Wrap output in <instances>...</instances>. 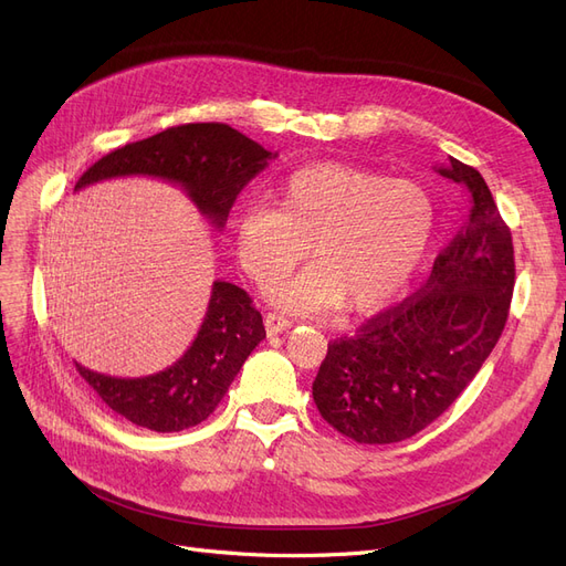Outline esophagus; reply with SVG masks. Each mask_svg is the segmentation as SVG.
<instances>
[{"mask_svg":"<svg viewBox=\"0 0 566 566\" xmlns=\"http://www.w3.org/2000/svg\"><path fill=\"white\" fill-rule=\"evenodd\" d=\"M264 325H266L269 335H279L292 325V321L285 314H279V311H271V314H266V318H264Z\"/></svg>","mask_w":566,"mask_h":566,"instance_id":"esophagus-1","label":"esophagus"}]
</instances>
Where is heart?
Here are the masks:
<instances>
[{
    "mask_svg": "<svg viewBox=\"0 0 566 566\" xmlns=\"http://www.w3.org/2000/svg\"><path fill=\"white\" fill-rule=\"evenodd\" d=\"M438 227L431 193L412 180L346 164L290 172L276 208L245 203L233 218V252L260 287L290 274L306 255L318 262L271 290L281 306L318 314L346 300L350 311L391 302L412 281Z\"/></svg>",
    "mask_w": 566,
    "mask_h": 566,
    "instance_id": "b5f03b06",
    "label": "heart"
}]
</instances>
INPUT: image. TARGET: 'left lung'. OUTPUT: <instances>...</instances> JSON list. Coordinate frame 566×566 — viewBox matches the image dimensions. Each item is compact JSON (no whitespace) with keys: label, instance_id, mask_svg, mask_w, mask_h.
I'll return each instance as SVG.
<instances>
[{"label":"left lung","instance_id":"obj_1","mask_svg":"<svg viewBox=\"0 0 566 566\" xmlns=\"http://www.w3.org/2000/svg\"><path fill=\"white\" fill-rule=\"evenodd\" d=\"M438 172L469 197L463 227L412 297L327 344L314 381L321 417L360 444L407 440L447 412L509 321L511 229L473 166L450 159Z\"/></svg>","mask_w":566,"mask_h":566}]
</instances>
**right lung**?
<instances>
[{"instance_id":"1","label":"right lung","mask_w":566,"mask_h":566,"mask_svg":"<svg viewBox=\"0 0 566 566\" xmlns=\"http://www.w3.org/2000/svg\"><path fill=\"white\" fill-rule=\"evenodd\" d=\"M274 157L227 124H185L109 151L82 175L74 191L109 178L149 175L180 185L201 216L222 229L241 189ZM264 337L262 314L248 292L216 281L206 318L178 363L135 379L93 373L80 363L76 369L116 415L149 431L178 433L216 412L241 365Z\"/></svg>"}]
</instances>
